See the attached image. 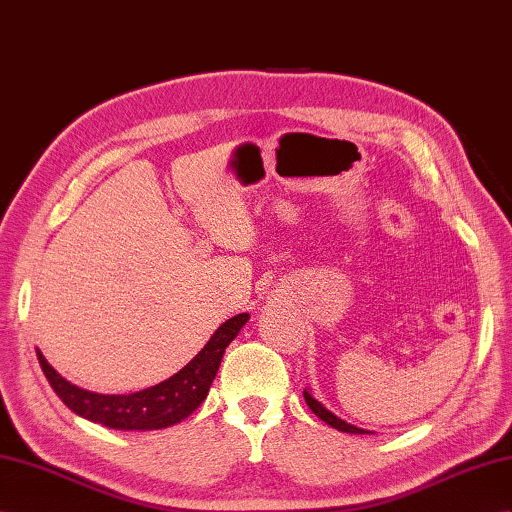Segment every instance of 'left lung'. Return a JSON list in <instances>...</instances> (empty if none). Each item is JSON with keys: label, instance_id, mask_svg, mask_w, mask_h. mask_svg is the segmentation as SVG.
Wrapping results in <instances>:
<instances>
[{"label": "left lung", "instance_id": "left-lung-1", "mask_svg": "<svg viewBox=\"0 0 512 512\" xmlns=\"http://www.w3.org/2000/svg\"><path fill=\"white\" fill-rule=\"evenodd\" d=\"M303 398H306V403H308V407L316 413V416H319L325 424H329L331 428H338V431H342V433H351V435H368L370 431H366V428H357V426H353V424H349V422H344V420H340L336 413H331L323 403H319V400H316L312 394H310V390H303Z\"/></svg>", "mask_w": 512, "mask_h": 512}]
</instances>
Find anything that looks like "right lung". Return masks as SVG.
I'll return each instance as SVG.
<instances>
[{"mask_svg":"<svg viewBox=\"0 0 512 512\" xmlns=\"http://www.w3.org/2000/svg\"><path fill=\"white\" fill-rule=\"evenodd\" d=\"M247 321H250L247 312L234 314L215 329L204 349L176 375L133 394H96L77 388L47 362L40 349H36V355L53 392L77 416L116 428V431H159V428L183 422L202 405L222 364L226 347L239 336Z\"/></svg>","mask_w":512,"mask_h":512,"instance_id":"right-lung-1","label":"right lung"}]
</instances>
